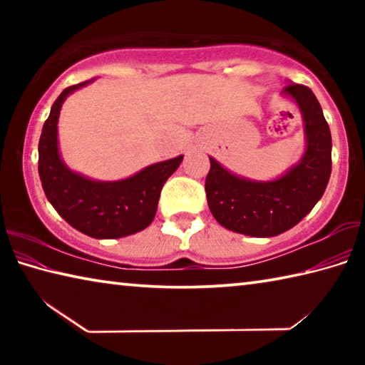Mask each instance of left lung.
Returning a JSON list of instances; mask_svg holds the SVG:
<instances>
[{"mask_svg":"<svg viewBox=\"0 0 365 365\" xmlns=\"http://www.w3.org/2000/svg\"><path fill=\"white\" fill-rule=\"evenodd\" d=\"M283 93L301 109L306 153L299 164L274 182H251L211 160L207 205L220 225L250 237H275L289 230L322 197L331 172V135L316 95L306 85L288 83Z\"/></svg>","mask_w":365,"mask_h":365,"instance_id":"8db88e82","label":"left lung"}]
</instances>
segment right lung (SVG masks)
<instances>
[{
	"mask_svg": "<svg viewBox=\"0 0 365 365\" xmlns=\"http://www.w3.org/2000/svg\"><path fill=\"white\" fill-rule=\"evenodd\" d=\"M67 86L43 123L38 174L48 201L67 224L93 238H120L143 230L156 215L160 190L183 156L153 164L119 182H95L69 170L58 151V119L67 95L86 85Z\"/></svg>",
	"mask_w": 365,
	"mask_h": 365,
	"instance_id": "obj_1",
	"label": "right lung"
}]
</instances>
